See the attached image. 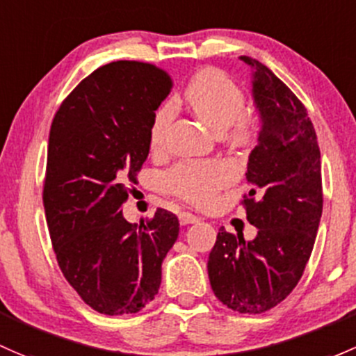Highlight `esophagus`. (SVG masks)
<instances>
[{"label":"esophagus","mask_w":356,"mask_h":356,"mask_svg":"<svg viewBox=\"0 0 356 356\" xmlns=\"http://www.w3.org/2000/svg\"><path fill=\"white\" fill-rule=\"evenodd\" d=\"M179 222H181V225H189V223L200 222V218H197L196 215H193V213L182 211L179 213Z\"/></svg>","instance_id":"1"}]
</instances>
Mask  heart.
Instances as JSON below:
<instances>
[{
	"label": "heart",
	"instance_id": "heart-1",
	"mask_svg": "<svg viewBox=\"0 0 356 356\" xmlns=\"http://www.w3.org/2000/svg\"><path fill=\"white\" fill-rule=\"evenodd\" d=\"M184 100L193 114L232 148H241L252 140V122L244 112L245 97L242 90L218 70L207 68L194 74L184 90ZM174 107L170 104L155 112L149 128V143L160 148L170 122ZM230 168L225 163L182 162L165 174V188L175 196L193 204H207L216 191L230 182Z\"/></svg>",
	"mask_w": 356,
	"mask_h": 356
}]
</instances>
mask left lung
I'll return each instance as SVG.
<instances>
[{
  "mask_svg": "<svg viewBox=\"0 0 356 356\" xmlns=\"http://www.w3.org/2000/svg\"><path fill=\"white\" fill-rule=\"evenodd\" d=\"M252 70V99L261 129L245 177L252 241L220 228L208 257L213 293L241 314L283 302L304 275L323 215L321 152L304 104L268 66L241 56Z\"/></svg>",
  "mask_w": 356,
  "mask_h": 356,
  "instance_id": "left-lung-1",
  "label": "left lung"
}]
</instances>
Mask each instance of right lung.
Wrapping results in <instances>:
<instances>
[{
	"instance_id": "right-lung-1",
	"label": "right lung",
	"mask_w": 356,
	"mask_h": 356,
	"mask_svg": "<svg viewBox=\"0 0 356 356\" xmlns=\"http://www.w3.org/2000/svg\"><path fill=\"white\" fill-rule=\"evenodd\" d=\"M170 87L156 66L114 61L88 74L52 119L42 200L56 259L81 300L107 316L136 314L155 298L177 241L174 213L159 208L136 228L121 209Z\"/></svg>"
}]
</instances>
